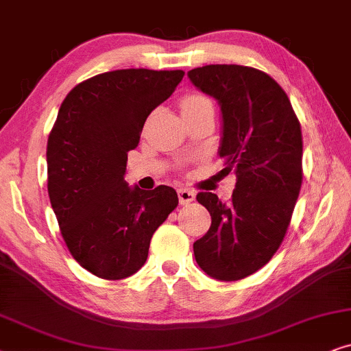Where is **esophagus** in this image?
Here are the masks:
<instances>
[{
    "instance_id": "34e87169",
    "label": "esophagus",
    "mask_w": 351,
    "mask_h": 351,
    "mask_svg": "<svg viewBox=\"0 0 351 351\" xmlns=\"http://www.w3.org/2000/svg\"><path fill=\"white\" fill-rule=\"evenodd\" d=\"M194 197H195V194H194V191H191V189H180L178 191V199H180V204L181 205H188V204H191L194 200Z\"/></svg>"
}]
</instances>
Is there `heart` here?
<instances>
[{
    "label": "heart",
    "mask_w": 351,
    "mask_h": 351,
    "mask_svg": "<svg viewBox=\"0 0 351 351\" xmlns=\"http://www.w3.org/2000/svg\"><path fill=\"white\" fill-rule=\"evenodd\" d=\"M207 107H212V102H210L208 97H205L204 95H188L183 99V102H181V112H183V114L207 109Z\"/></svg>",
    "instance_id": "1"
}]
</instances>
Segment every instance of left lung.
<instances>
[{"label": "left lung", "mask_w": 351, "mask_h": 351, "mask_svg": "<svg viewBox=\"0 0 351 351\" xmlns=\"http://www.w3.org/2000/svg\"><path fill=\"white\" fill-rule=\"evenodd\" d=\"M221 110L218 156L236 175L230 204L199 193L212 217L194 242L197 265L218 281L244 279L268 263L286 236L302 186V132L291 101L269 75L236 64L188 72Z\"/></svg>", "instance_id": "left-lung-1"}]
</instances>
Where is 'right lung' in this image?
<instances>
[{
  "label": "right lung",
  "instance_id": "1",
  "mask_svg": "<svg viewBox=\"0 0 351 351\" xmlns=\"http://www.w3.org/2000/svg\"><path fill=\"white\" fill-rule=\"evenodd\" d=\"M183 75L114 70L77 85L60 104L46 149L51 207L70 254L97 278L141 269L152 234L178 205L170 186L130 188L125 173L144 121Z\"/></svg>",
  "mask_w": 351,
  "mask_h": 351
}]
</instances>
